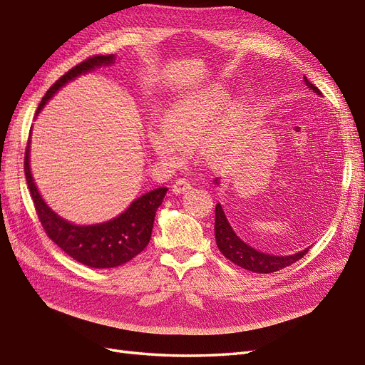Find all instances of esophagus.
I'll return each instance as SVG.
<instances>
[{"label":"esophagus","instance_id":"obj_1","mask_svg":"<svg viewBox=\"0 0 365 365\" xmlns=\"http://www.w3.org/2000/svg\"><path fill=\"white\" fill-rule=\"evenodd\" d=\"M191 188V183L186 180V179H179V180H175L174 182V185H173V191H174V194H183V192H186Z\"/></svg>","mask_w":365,"mask_h":365}]
</instances>
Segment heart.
Segmentation results:
<instances>
[{
    "label": "heart",
    "mask_w": 365,
    "mask_h": 365,
    "mask_svg": "<svg viewBox=\"0 0 365 365\" xmlns=\"http://www.w3.org/2000/svg\"><path fill=\"white\" fill-rule=\"evenodd\" d=\"M241 116V107L233 106L230 108V103L221 91H208L179 101L165 113L163 130L149 133L150 148L165 162L180 163L185 158V149L213 141L227 117V129L233 132Z\"/></svg>",
    "instance_id": "b5f03b06"
}]
</instances>
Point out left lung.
Instances as JSON below:
<instances>
[{
  "instance_id": "obj_1",
  "label": "left lung",
  "mask_w": 365,
  "mask_h": 365,
  "mask_svg": "<svg viewBox=\"0 0 365 365\" xmlns=\"http://www.w3.org/2000/svg\"><path fill=\"white\" fill-rule=\"evenodd\" d=\"M304 83L309 90L317 93L319 96H322V93L316 86L304 78ZM215 183L219 185L221 183V179H215ZM215 238L219 250H221L222 255L235 262L236 266H240L242 269H247L250 272H257V274H270V272H277V270L291 266L292 262L299 261L303 258L304 253L309 250L304 249L297 253H292V255H272V253H264L261 250L253 249L252 245L247 242H244L238 235L235 233L233 227L228 222V219L224 213L222 205L217 203L216 205V219H215Z\"/></svg>"
}]
</instances>
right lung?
Segmentation results:
<instances>
[{"instance_id":"add662e5","label":"right lung","mask_w":365,"mask_h":365,"mask_svg":"<svg viewBox=\"0 0 365 365\" xmlns=\"http://www.w3.org/2000/svg\"><path fill=\"white\" fill-rule=\"evenodd\" d=\"M115 58V54L95 56L71 68L46 91V95L41 99L37 108L36 116L43 110L48 101L62 87H65L68 82L74 81L82 74L91 73L96 68L113 65ZM29 154L31 140L28 141L26 157H24V174H26L28 188L45 232L66 255H70L73 259L88 267L108 269L124 264V262L130 261L144 250L150 240L155 213L158 207L162 205L168 188L163 186V188L148 191L138 199H135L121 215L110 219V221L90 225L73 224L62 216H58L41 197L31 173Z\"/></svg>"}]
</instances>
